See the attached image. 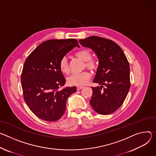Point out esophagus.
Masks as SVG:
<instances>
[{
    "label": "esophagus",
    "instance_id": "obj_1",
    "mask_svg": "<svg viewBox=\"0 0 156 156\" xmlns=\"http://www.w3.org/2000/svg\"><path fill=\"white\" fill-rule=\"evenodd\" d=\"M83 88V87H77V90H79L80 89H82Z\"/></svg>",
    "mask_w": 156,
    "mask_h": 156
}]
</instances>
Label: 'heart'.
Instances as JSON below:
<instances>
[{
	"label": "heart",
	"mask_w": 156,
	"mask_h": 156,
	"mask_svg": "<svg viewBox=\"0 0 156 156\" xmlns=\"http://www.w3.org/2000/svg\"><path fill=\"white\" fill-rule=\"evenodd\" d=\"M76 56L85 61V67H87L91 71H96L98 68L97 62L92 59L91 51L87 49H82L76 53ZM59 67L62 73L69 74L71 69L68 61L66 57L62 58L59 62ZM91 75L89 72L85 71L80 73L74 74L67 78V83L69 85L82 87L85 85L90 79Z\"/></svg>",
	"instance_id": "heart-1"
}]
</instances>
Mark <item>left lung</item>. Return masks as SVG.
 <instances>
[{
  "instance_id": "left-lung-1",
  "label": "left lung",
  "mask_w": 156,
  "mask_h": 156,
  "mask_svg": "<svg viewBox=\"0 0 156 156\" xmlns=\"http://www.w3.org/2000/svg\"><path fill=\"white\" fill-rule=\"evenodd\" d=\"M79 43L94 50L99 60L93 82L101 86L92 87L90 105L98 114H111L122 106L130 87L128 61L122 49L109 39L92 36Z\"/></svg>"
}]
</instances>
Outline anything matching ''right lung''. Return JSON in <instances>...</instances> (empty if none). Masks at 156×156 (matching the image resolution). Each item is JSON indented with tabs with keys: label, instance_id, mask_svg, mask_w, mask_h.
Here are the masks:
<instances>
[{
	"label": "right lung",
	"instance_id": "add662e5",
	"mask_svg": "<svg viewBox=\"0 0 156 156\" xmlns=\"http://www.w3.org/2000/svg\"><path fill=\"white\" fill-rule=\"evenodd\" d=\"M76 46L79 47L76 39L47 40L25 61L21 74L23 98L30 110L43 120L59 119L67 98L77 91L74 86L63 87L66 79L59 67L60 60Z\"/></svg>",
	"mask_w": 156,
	"mask_h": 156
}]
</instances>
